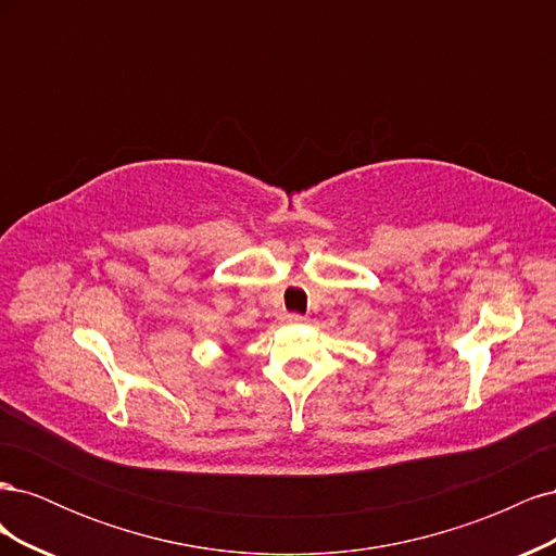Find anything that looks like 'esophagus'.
Returning <instances> with one entry per match:
<instances>
[{
  "label": "esophagus",
  "mask_w": 556,
  "mask_h": 556,
  "mask_svg": "<svg viewBox=\"0 0 556 556\" xmlns=\"http://www.w3.org/2000/svg\"><path fill=\"white\" fill-rule=\"evenodd\" d=\"M306 319V315H301V313H288L285 315V323H290V325H301Z\"/></svg>",
  "instance_id": "esophagus-1"
}]
</instances>
